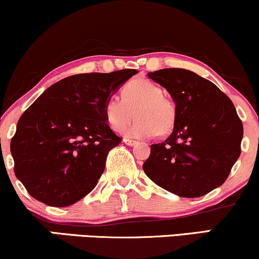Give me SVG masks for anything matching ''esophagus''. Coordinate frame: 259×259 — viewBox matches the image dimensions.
I'll use <instances>...</instances> for the list:
<instances>
[{"instance_id":"esophagus-1","label":"esophagus","mask_w":259,"mask_h":259,"mask_svg":"<svg viewBox=\"0 0 259 259\" xmlns=\"http://www.w3.org/2000/svg\"><path fill=\"white\" fill-rule=\"evenodd\" d=\"M123 142L125 143L127 146H135L138 145V141H134V140H130V139H124Z\"/></svg>"}]
</instances>
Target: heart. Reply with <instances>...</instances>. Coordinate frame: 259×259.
I'll return each instance as SVG.
<instances>
[{
	"label": "heart",
	"mask_w": 259,
	"mask_h": 259,
	"mask_svg": "<svg viewBox=\"0 0 259 259\" xmlns=\"http://www.w3.org/2000/svg\"><path fill=\"white\" fill-rule=\"evenodd\" d=\"M158 84L145 78H135L121 89V99L111 96L105 104V117L108 125L121 132L138 117L127 135L134 138L164 136L172 132L176 124L175 102L163 95Z\"/></svg>",
	"instance_id": "obj_1"
}]
</instances>
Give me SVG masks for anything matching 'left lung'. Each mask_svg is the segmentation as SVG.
<instances>
[{"mask_svg": "<svg viewBox=\"0 0 259 259\" xmlns=\"http://www.w3.org/2000/svg\"><path fill=\"white\" fill-rule=\"evenodd\" d=\"M148 78L169 92L177 118L171 135L151 146L143 171L155 185L183 198L222 186L241 152L244 135L232 100L210 80L185 68H164Z\"/></svg>", "mask_w": 259, "mask_h": 259, "instance_id": "obj_1", "label": "left lung"}]
</instances>
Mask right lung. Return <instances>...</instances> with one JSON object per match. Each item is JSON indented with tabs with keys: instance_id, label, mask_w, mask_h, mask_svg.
Returning <instances> with one entry per match:
<instances>
[{
	"instance_id": "1",
	"label": "right lung",
	"mask_w": 259,
	"mask_h": 259,
	"mask_svg": "<svg viewBox=\"0 0 259 259\" xmlns=\"http://www.w3.org/2000/svg\"><path fill=\"white\" fill-rule=\"evenodd\" d=\"M136 73L126 68L66 77L21 114L11 152L15 176L31 197L64 207L95 188L108 152L121 141L106 123L105 104Z\"/></svg>"
}]
</instances>
